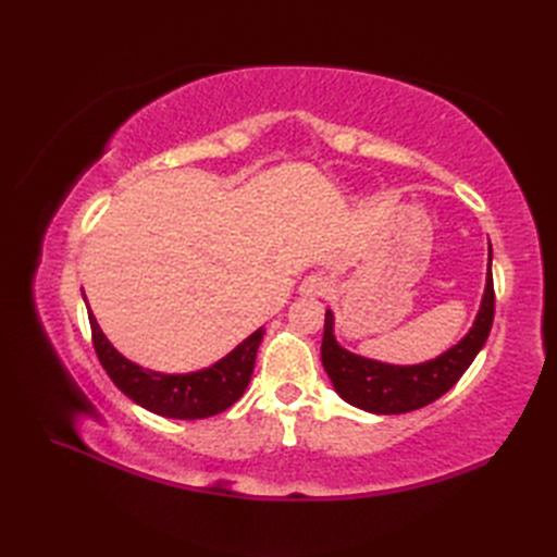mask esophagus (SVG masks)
Wrapping results in <instances>:
<instances>
[{"label": "esophagus", "instance_id": "obj_1", "mask_svg": "<svg viewBox=\"0 0 557 557\" xmlns=\"http://www.w3.org/2000/svg\"><path fill=\"white\" fill-rule=\"evenodd\" d=\"M332 290V278L325 274H311L299 285V293L305 297H325Z\"/></svg>", "mask_w": 557, "mask_h": 557}]
</instances>
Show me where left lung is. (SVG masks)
Wrapping results in <instances>:
<instances>
[{
    "instance_id": "obj_1",
    "label": "left lung",
    "mask_w": 557,
    "mask_h": 557,
    "mask_svg": "<svg viewBox=\"0 0 557 557\" xmlns=\"http://www.w3.org/2000/svg\"><path fill=\"white\" fill-rule=\"evenodd\" d=\"M493 318L495 288L493 274H487L483 305L474 327L469 330V334L458 346H453L436 360L416 367H395L352 356V352L336 344L332 334L334 318L330 311L325 313V332L323 346H320V358H323V367L334 385V391L342 395L344 401L369 413H407L428 407V404L446 395L450 387L460 381L469 364L479 356L487 334H491Z\"/></svg>"
}]
</instances>
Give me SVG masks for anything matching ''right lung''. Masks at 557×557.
<instances>
[{
  "label": "right lung",
  "mask_w": 557,
  "mask_h": 557,
  "mask_svg": "<svg viewBox=\"0 0 557 557\" xmlns=\"http://www.w3.org/2000/svg\"><path fill=\"white\" fill-rule=\"evenodd\" d=\"M88 318L95 352L99 362L107 369L109 379L121 387L132 401H137L139 407L158 416L181 420L215 416L230 409L232 404L244 395L252 374V367H256L258 346L264 334L262 327L258 332H252L244 344H239L230 352L227 358L205 369V372L170 376L148 372V369H141L139 364L125 360L121 352L109 344L90 311Z\"/></svg>",
  "instance_id": "1"
}]
</instances>
